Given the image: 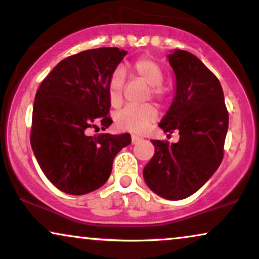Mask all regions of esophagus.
I'll use <instances>...</instances> for the list:
<instances>
[{
    "instance_id": "1",
    "label": "esophagus",
    "mask_w": 259,
    "mask_h": 259,
    "mask_svg": "<svg viewBox=\"0 0 259 259\" xmlns=\"http://www.w3.org/2000/svg\"><path fill=\"white\" fill-rule=\"evenodd\" d=\"M141 140H143V139H141V138L137 137V136H132V145H137V144H139Z\"/></svg>"
}]
</instances>
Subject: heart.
<instances>
[{
	"label": "heart",
	"instance_id": "b5f03b06",
	"mask_svg": "<svg viewBox=\"0 0 259 259\" xmlns=\"http://www.w3.org/2000/svg\"><path fill=\"white\" fill-rule=\"evenodd\" d=\"M133 72L150 86V93L155 99H161L162 90L159 84L162 81V72L157 63L150 58L143 56L133 63ZM125 74L122 69H116L108 82V98L113 106H119L122 100V88ZM158 113L153 106L145 105L140 107L128 106L116 113L115 125L119 130L141 134L157 120Z\"/></svg>",
	"mask_w": 259,
	"mask_h": 259
}]
</instances>
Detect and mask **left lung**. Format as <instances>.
Returning a JSON list of instances; mask_svg holds the SVG:
<instances>
[{"instance_id": "1", "label": "left lung", "mask_w": 259, "mask_h": 259, "mask_svg": "<svg viewBox=\"0 0 259 259\" xmlns=\"http://www.w3.org/2000/svg\"><path fill=\"white\" fill-rule=\"evenodd\" d=\"M176 76L175 97L159 127L179 141L151 140L154 155L145 183L155 194L180 200L197 192L217 171L229 127L224 93L217 77L196 55L176 49L167 55Z\"/></svg>"}]
</instances>
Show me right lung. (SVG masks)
<instances>
[{
	"label": "right lung",
	"mask_w": 259,
	"mask_h": 259,
	"mask_svg": "<svg viewBox=\"0 0 259 259\" xmlns=\"http://www.w3.org/2000/svg\"><path fill=\"white\" fill-rule=\"evenodd\" d=\"M127 54L115 47L81 52L59 62L35 95L30 145L42 172L62 192L81 196L100 189L113 160L131 144L128 133L88 136L108 128V82Z\"/></svg>",
	"instance_id": "right-lung-1"
}]
</instances>
